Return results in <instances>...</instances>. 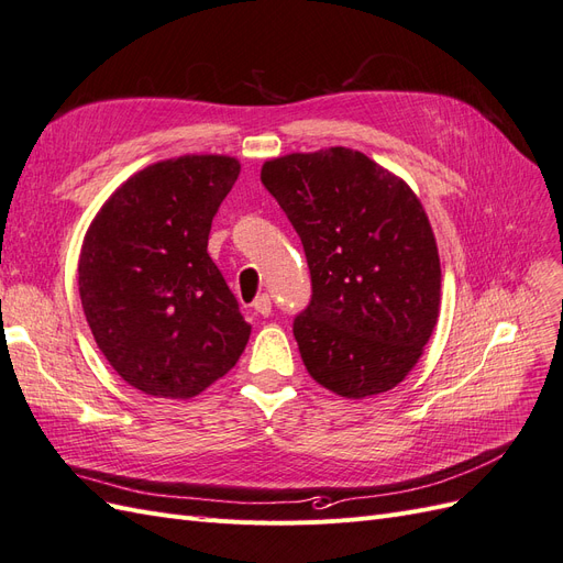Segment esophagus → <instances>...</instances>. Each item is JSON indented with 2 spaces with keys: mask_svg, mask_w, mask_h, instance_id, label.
Segmentation results:
<instances>
[{
  "mask_svg": "<svg viewBox=\"0 0 563 563\" xmlns=\"http://www.w3.org/2000/svg\"><path fill=\"white\" fill-rule=\"evenodd\" d=\"M253 310L258 312L261 317H269V312H272V298L267 294L258 296V298L253 300Z\"/></svg>",
  "mask_w": 563,
  "mask_h": 563,
  "instance_id": "1",
  "label": "esophagus"
}]
</instances>
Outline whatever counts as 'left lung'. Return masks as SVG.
Masks as SVG:
<instances>
[{"label": "left lung", "instance_id": "8db88e82", "mask_svg": "<svg viewBox=\"0 0 563 563\" xmlns=\"http://www.w3.org/2000/svg\"><path fill=\"white\" fill-rule=\"evenodd\" d=\"M296 228L312 300L294 321L310 376L345 399L397 387L437 327V240L411 187L364 152L329 147L263 164Z\"/></svg>", "mask_w": 563, "mask_h": 563}]
</instances>
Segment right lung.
Segmentation results:
<instances>
[{
  "label": "right lung",
  "instance_id": "1",
  "mask_svg": "<svg viewBox=\"0 0 563 563\" xmlns=\"http://www.w3.org/2000/svg\"><path fill=\"white\" fill-rule=\"evenodd\" d=\"M242 164L183 155L145 166L84 234L79 298L96 345L131 387L190 399L240 360L251 327L207 251Z\"/></svg>",
  "mask_w": 563,
  "mask_h": 563
}]
</instances>
